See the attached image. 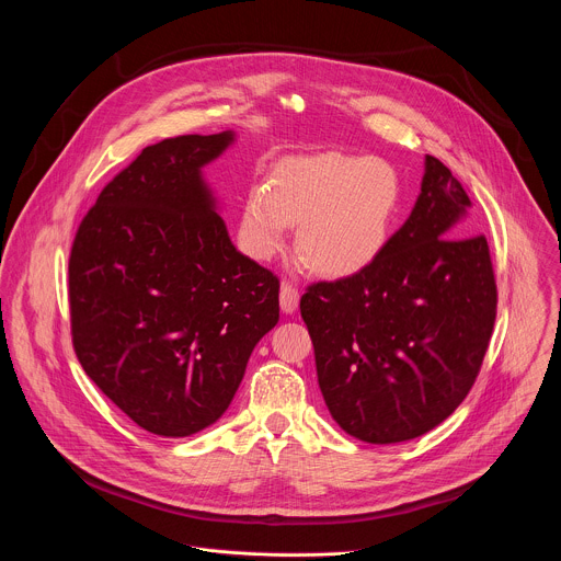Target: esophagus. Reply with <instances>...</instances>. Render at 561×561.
Wrapping results in <instances>:
<instances>
[{
    "mask_svg": "<svg viewBox=\"0 0 561 561\" xmlns=\"http://www.w3.org/2000/svg\"><path fill=\"white\" fill-rule=\"evenodd\" d=\"M299 304V288L295 284L284 282L282 290H279V306L284 312H295Z\"/></svg>",
    "mask_w": 561,
    "mask_h": 561,
    "instance_id": "34e87169",
    "label": "esophagus"
}]
</instances>
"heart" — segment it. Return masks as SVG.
Segmentation results:
<instances>
[{"label":"heart","instance_id":"heart-1","mask_svg":"<svg viewBox=\"0 0 561 561\" xmlns=\"http://www.w3.org/2000/svg\"><path fill=\"white\" fill-rule=\"evenodd\" d=\"M399 204L397 173L379 159L319 152L279 162L271 188L249 195L244 230L251 253L275 255L290 224L297 251L317 273L351 275L383 247Z\"/></svg>","mask_w":561,"mask_h":561}]
</instances>
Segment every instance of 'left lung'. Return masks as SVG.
<instances>
[{
  "mask_svg": "<svg viewBox=\"0 0 561 561\" xmlns=\"http://www.w3.org/2000/svg\"><path fill=\"white\" fill-rule=\"evenodd\" d=\"M470 199L426 157L417 204L351 277L312 282L299 299L324 402L368 444L420 437L468 394L493 335L497 284Z\"/></svg>",
  "mask_w": 561,
  "mask_h": 561,
  "instance_id": "8db88e82",
  "label": "left lung"
}]
</instances>
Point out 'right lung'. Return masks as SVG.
Here are the masks:
<instances>
[{
    "instance_id": "1",
    "label": "right lung",
    "mask_w": 561,
    "mask_h": 561,
    "mask_svg": "<svg viewBox=\"0 0 561 561\" xmlns=\"http://www.w3.org/2000/svg\"><path fill=\"white\" fill-rule=\"evenodd\" d=\"M230 133L146 146L100 193L68 257L75 355L137 426L217 422L279 319V279L239 253L199 169Z\"/></svg>"
}]
</instances>
